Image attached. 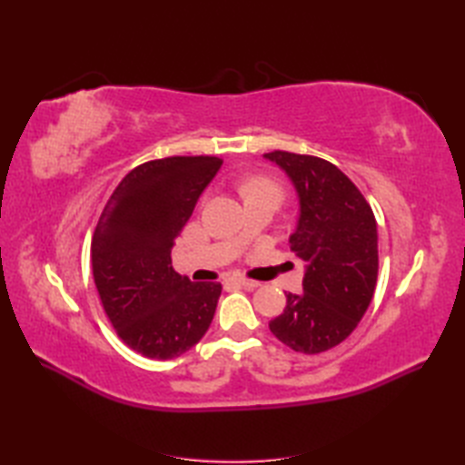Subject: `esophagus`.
I'll use <instances>...</instances> for the list:
<instances>
[{
  "label": "esophagus",
  "mask_w": 465,
  "mask_h": 465,
  "mask_svg": "<svg viewBox=\"0 0 465 465\" xmlns=\"http://www.w3.org/2000/svg\"><path fill=\"white\" fill-rule=\"evenodd\" d=\"M232 281H234L236 285H242V287H246V289H256V287H260L258 281H252V279H246V277H234Z\"/></svg>",
  "instance_id": "1"
}]
</instances>
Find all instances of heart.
<instances>
[{
	"mask_svg": "<svg viewBox=\"0 0 465 465\" xmlns=\"http://www.w3.org/2000/svg\"><path fill=\"white\" fill-rule=\"evenodd\" d=\"M244 193H246V198H248V195H254V193H277L279 195V188H277L275 182H272L270 178L254 176V178H250L248 182H244Z\"/></svg>",
	"mask_w": 465,
	"mask_h": 465,
	"instance_id": "obj_1",
	"label": "heart"
}]
</instances>
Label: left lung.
Returning a JSON list of instances; mask_svg holds the SVG:
<instances>
[{"label":"left lung","mask_w":465,"mask_h":465,"mask_svg":"<svg viewBox=\"0 0 465 465\" xmlns=\"http://www.w3.org/2000/svg\"><path fill=\"white\" fill-rule=\"evenodd\" d=\"M299 195L291 250L304 262L302 292L270 322L281 343L306 355L340 345L372 301L378 277V232L371 205L335 164L312 154L265 153Z\"/></svg>","instance_id":"1"}]
</instances>
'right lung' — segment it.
I'll return each instance as SVG.
<instances>
[{
    "mask_svg": "<svg viewBox=\"0 0 465 465\" xmlns=\"http://www.w3.org/2000/svg\"><path fill=\"white\" fill-rule=\"evenodd\" d=\"M219 157H166L135 166L112 192L91 244L93 277L120 340L168 361L198 343L213 320L221 283L174 272L171 252Z\"/></svg>",
    "mask_w": 465,
    "mask_h": 465,
    "instance_id": "obj_1",
    "label": "right lung"
}]
</instances>
